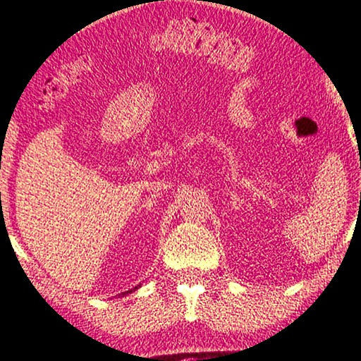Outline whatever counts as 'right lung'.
<instances>
[{
  "label": "right lung",
  "instance_id": "1",
  "mask_svg": "<svg viewBox=\"0 0 361 361\" xmlns=\"http://www.w3.org/2000/svg\"><path fill=\"white\" fill-rule=\"evenodd\" d=\"M137 288H134V289H131V290H128V293H133V290H136ZM128 293H123V294H121V296H126V294H128Z\"/></svg>",
  "mask_w": 361,
  "mask_h": 361
}]
</instances>
